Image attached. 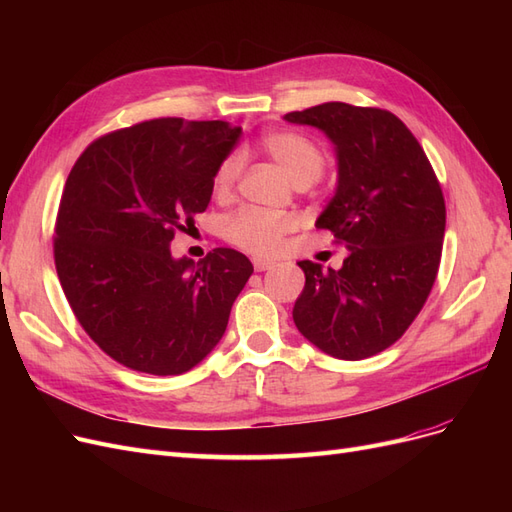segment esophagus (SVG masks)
<instances>
[{
  "label": "esophagus",
  "instance_id": "1",
  "mask_svg": "<svg viewBox=\"0 0 512 512\" xmlns=\"http://www.w3.org/2000/svg\"><path fill=\"white\" fill-rule=\"evenodd\" d=\"M252 262H254V269H256V271H269V269L275 267V262L265 260V258H254Z\"/></svg>",
  "mask_w": 512,
  "mask_h": 512
}]
</instances>
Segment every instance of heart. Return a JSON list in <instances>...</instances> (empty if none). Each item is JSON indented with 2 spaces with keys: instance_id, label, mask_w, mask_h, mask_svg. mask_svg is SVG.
<instances>
[{
  "instance_id": "heart-1",
  "label": "heart",
  "mask_w": 512,
  "mask_h": 512,
  "mask_svg": "<svg viewBox=\"0 0 512 512\" xmlns=\"http://www.w3.org/2000/svg\"><path fill=\"white\" fill-rule=\"evenodd\" d=\"M260 147L265 149L269 156L280 164V168L288 175V179L297 183H314L324 170L327 158L324 151L314 143L312 138L292 132V130H273L260 138ZM241 170V158L237 153L224 158L213 175V194L224 198L235 188V181ZM297 220L288 213H275L265 209L247 207L230 215L226 222V239L241 247V250L256 254V256H269L280 250V245L286 237V232L294 230Z\"/></svg>"
}]
</instances>
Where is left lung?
<instances>
[{
  "label": "left lung",
  "instance_id": "left-lung-1",
  "mask_svg": "<svg viewBox=\"0 0 512 512\" xmlns=\"http://www.w3.org/2000/svg\"><path fill=\"white\" fill-rule=\"evenodd\" d=\"M331 138L337 188L316 228L348 256L339 271L301 260L292 318L335 359L361 361L395 344L436 282L446 207L436 173L406 123L382 108L324 102L284 115Z\"/></svg>",
  "mask_w": 512,
  "mask_h": 512
}]
</instances>
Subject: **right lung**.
Returning a JSON list of instances; mask_svg holds the SVG:
<instances>
[{
	"label": "right lung",
	"instance_id": "1",
	"mask_svg": "<svg viewBox=\"0 0 512 512\" xmlns=\"http://www.w3.org/2000/svg\"><path fill=\"white\" fill-rule=\"evenodd\" d=\"M241 128L162 117L91 143L72 166L55 222V269L85 333L151 376L190 371L218 346L254 273L237 250L173 258Z\"/></svg>",
	"mask_w": 512,
	"mask_h": 512
}]
</instances>
